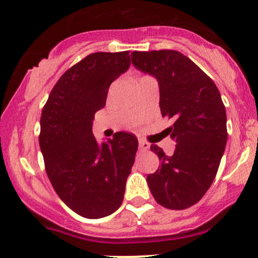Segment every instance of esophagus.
Segmentation results:
<instances>
[{
	"mask_svg": "<svg viewBox=\"0 0 258 258\" xmlns=\"http://www.w3.org/2000/svg\"><path fill=\"white\" fill-rule=\"evenodd\" d=\"M139 147H140V150H148L150 148V144L146 142L144 140H139Z\"/></svg>",
	"mask_w": 258,
	"mask_h": 258,
	"instance_id": "esophagus-1",
	"label": "esophagus"
}]
</instances>
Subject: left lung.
<instances>
[{
	"label": "left lung",
	"instance_id": "1",
	"mask_svg": "<svg viewBox=\"0 0 258 258\" xmlns=\"http://www.w3.org/2000/svg\"><path fill=\"white\" fill-rule=\"evenodd\" d=\"M132 62L157 80L162 116L174 121L168 134L177 143L171 156L155 144L150 147L161 165L147 176L148 185L158 204L186 209L210 188L223 156L228 133L221 94L214 81L179 51H133Z\"/></svg>",
	"mask_w": 258,
	"mask_h": 258
}]
</instances>
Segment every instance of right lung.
<instances>
[{"instance_id":"right-lung-1","label":"right lung","mask_w":258,"mask_h":258,"mask_svg":"<svg viewBox=\"0 0 258 258\" xmlns=\"http://www.w3.org/2000/svg\"><path fill=\"white\" fill-rule=\"evenodd\" d=\"M129 67V51L88 55L59 77L42 110L38 142L48 177L59 199L90 220L121 207L135 162L139 142L132 134L102 144L93 135L95 112Z\"/></svg>"}]
</instances>
